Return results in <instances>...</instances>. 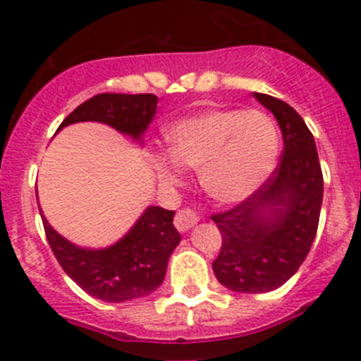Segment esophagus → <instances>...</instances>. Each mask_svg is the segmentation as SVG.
Instances as JSON below:
<instances>
[{
    "label": "esophagus",
    "instance_id": "obj_1",
    "mask_svg": "<svg viewBox=\"0 0 361 361\" xmlns=\"http://www.w3.org/2000/svg\"><path fill=\"white\" fill-rule=\"evenodd\" d=\"M197 214L194 212L192 209H181L178 210L176 216H174V225H176V228L180 230V232H185V230L192 228L194 225L197 223Z\"/></svg>",
    "mask_w": 361,
    "mask_h": 361
}]
</instances>
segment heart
<instances>
[{
    "instance_id": "b5f03b06",
    "label": "heart",
    "mask_w": 361,
    "mask_h": 361,
    "mask_svg": "<svg viewBox=\"0 0 361 361\" xmlns=\"http://www.w3.org/2000/svg\"><path fill=\"white\" fill-rule=\"evenodd\" d=\"M277 124L259 109H210L178 120L169 131V152L152 165L167 183L180 180V167L200 169L204 190L225 203L252 196L277 164Z\"/></svg>"
}]
</instances>
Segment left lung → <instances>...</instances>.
Masks as SVG:
<instances>
[{"instance_id":"1","label":"left lung","mask_w":361,"mask_h":361,"mask_svg":"<svg viewBox=\"0 0 361 361\" xmlns=\"http://www.w3.org/2000/svg\"><path fill=\"white\" fill-rule=\"evenodd\" d=\"M282 131L281 160L261 187L225 212L212 214L221 250L217 281L232 291L277 290L300 268L314 241L324 196L322 167L306 122L281 99L253 93Z\"/></svg>"}]
</instances>
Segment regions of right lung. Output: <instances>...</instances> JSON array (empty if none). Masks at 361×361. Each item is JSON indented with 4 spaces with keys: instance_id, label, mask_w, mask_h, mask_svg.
<instances>
[{
    "instance_id": "add662e5",
    "label": "right lung",
    "mask_w": 361,
    "mask_h": 361,
    "mask_svg": "<svg viewBox=\"0 0 361 361\" xmlns=\"http://www.w3.org/2000/svg\"><path fill=\"white\" fill-rule=\"evenodd\" d=\"M157 102L152 93H99L77 106L59 129L93 120L140 138L157 113ZM173 216L174 210L149 207L128 235L106 250L77 248L41 217L48 245L64 274L92 297L124 302L145 297L164 282L169 255L181 239Z\"/></svg>"
}]
</instances>
